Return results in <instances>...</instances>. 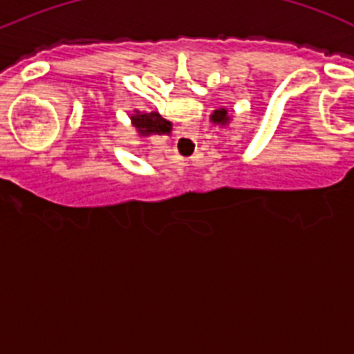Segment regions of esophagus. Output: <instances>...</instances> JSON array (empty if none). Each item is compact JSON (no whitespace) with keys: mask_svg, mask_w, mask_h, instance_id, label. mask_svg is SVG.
Instances as JSON below:
<instances>
[{"mask_svg":"<svg viewBox=\"0 0 354 354\" xmlns=\"http://www.w3.org/2000/svg\"><path fill=\"white\" fill-rule=\"evenodd\" d=\"M183 145L184 149H193V147L196 145V140L193 138V136H186V138L183 140Z\"/></svg>","mask_w":354,"mask_h":354,"instance_id":"34e87169","label":"esophagus"}]
</instances>
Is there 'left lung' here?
I'll list each match as a JSON object with an SVG mask.
<instances>
[{
    "label": "left lung",
    "instance_id": "8db88e82",
    "mask_svg": "<svg viewBox=\"0 0 354 354\" xmlns=\"http://www.w3.org/2000/svg\"><path fill=\"white\" fill-rule=\"evenodd\" d=\"M211 120L214 122V124H221V126H225L228 122V115H227V109L225 108H220V109H216L214 113H212Z\"/></svg>",
    "mask_w": 354,
    "mask_h": 354
}]
</instances>
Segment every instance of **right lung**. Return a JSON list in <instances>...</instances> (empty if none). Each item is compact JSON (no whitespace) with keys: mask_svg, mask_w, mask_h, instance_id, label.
Listing matches in <instances>:
<instances>
[{"mask_svg":"<svg viewBox=\"0 0 354 354\" xmlns=\"http://www.w3.org/2000/svg\"><path fill=\"white\" fill-rule=\"evenodd\" d=\"M133 126L140 131V134L149 136V134H168L171 131V124L161 117L159 113H136L131 115Z\"/></svg>","mask_w":354,"mask_h":354,"instance_id":"1","label":"right lung"}]
</instances>
